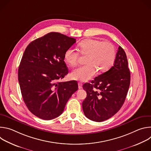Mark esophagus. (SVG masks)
I'll return each mask as SVG.
<instances>
[{"instance_id": "obj_1", "label": "esophagus", "mask_w": 151, "mask_h": 151, "mask_svg": "<svg viewBox=\"0 0 151 151\" xmlns=\"http://www.w3.org/2000/svg\"><path fill=\"white\" fill-rule=\"evenodd\" d=\"M78 88L79 89H82V84L81 83H78Z\"/></svg>"}]
</instances>
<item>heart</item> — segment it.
Segmentation results:
<instances>
[{
  "mask_svg": "<svg viewBox=\"0 0 151 151\" xmlns=\"http://www.w3.org/2000/svg\"><path fill=\"white\" fill-rule=\"evenodd\" d=\"M78 47L82 55H87L85 60L87 64L75 69L71 73L72 79L86 82L96 75L97 69L104 72L113 65L116 53L111 42L87 39L81 41ZM64 57L69 66L74 67L77 65L79 55L76 50L70 48L66 51Z\"/></svg>",
  "mask_w": 151,
  "mask_h": 151,
  "instance_id": "b5f03b06",
  "label": "heart"
}]
</instances>
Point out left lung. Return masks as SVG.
<instances>
[{
	"mask_svg": "<svg viewBox=\"0 0 151 151\" xmlns=\"http://www.w3.org/2000/svg\"><path fill=\"white\" fill-rule=\"evenodd\" d=\"M130 83V72L124 50L119 46L114 66L96 77L91 83L83 84L87 97L82 109L88 119L101 122L116 114L123 105Z\"/></svg>",
	"mask_w": 151,
	"mask_h": 151,
	"instance_id": "1",
	"label": "left lung"
}]
</instances>
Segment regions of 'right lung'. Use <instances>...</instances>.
<instances>
[{
  "mask_svg": "<svg viewBox=\"0 0 151 151\" xmlns=\"http://www.w3.org/2000/svg\"><path fill=\"white\" fill-rule=\"evenodd\" d=\"M76 39L51 32L32 41L26 48L18 72L23 100L37 117L51 120L63 112L78 90L75 81L60 82L68 73L64 53Z\"/></svg>",
  "mask_w": 151,
  "mask_h": 151,
  "instance_id": "right-lung-1",
  "label": "right lung"
}]
</instances>
